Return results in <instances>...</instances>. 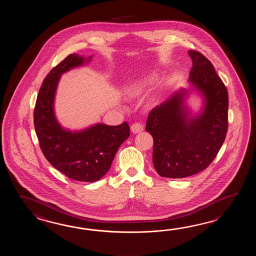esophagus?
<instances>
[{
  "label": "esophagus",
  "instance_id": "esophagus-1",
  "mask_svg": "<svg viewBox=\"0 0 256 256\" xmlns=\"http://www.w3.org/2000/svg\"><path fill=\"white\" fill-rule=\"evenodd\" d=\"M130 130L134 134H138L144 130V126L141 122H134L132 126H130Z\"/></svg>",
  "mask_w": 256,
  "mask_h": 256
}]
</instances>
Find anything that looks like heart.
I'll return each mask as SVG.
<instances>
[{"mask_svg":"<svg viewBox=\"0 0 256 256\" xmlns=\"http://www.w3.org/2000/svg\"><path fill=\"white\" fill-rule=\"evenodd\" d=\"M144 86V85L142 84V83L132 84V85H130V87H128L127 92H128V94H129L130 96H136V95H138V94L140 93Z\"/></svg>","mask_w":256,"mask_h":256,"instance_id":"obj_1","label":"heart"}]
</instances>
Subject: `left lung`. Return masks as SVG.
<instances>
[{
  "label": "left lung",
  "instance_id": "1",
  "mask_svg": "<svg viewBox=\"0 0 256 256\" xmlns=\"http://www.w3.org/2000/svg\"><path fill=\"white\" fill-rule=\"evenodd\" d=\"M192 60L190 82L204 95L205 108L188 118L182 108L184 93L174 94L149 112L146 130L154 139L152 163L158 174L183 178L212 163L228 130V90L212 63L198 51Z\"/></svg>",
  "mask_w": 256,
  "mask_h": 256
}]
</instances>
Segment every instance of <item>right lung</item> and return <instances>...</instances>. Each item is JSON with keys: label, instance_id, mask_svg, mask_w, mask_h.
<instances>
[{"label": "right lung", "instance_id": "1", "mask_svg": "<svg viewBox=\"0 0 256 256\" xmlns=\"http://www.w3.org/2000/svg\"><path fill=\"white\" fill-rule=\"evenodd\" d=\"M83 63L82 56L68 54L50 70L39 90L34 124L39 146L54 168L71 180L94 182L109 171L118 148L130 136V127L126 122L117 126L100 124L71 132L58 124L53 102L60 75Z\"/></svg>", "mask_w": 256, "mask_h": 256}]
</instances>
